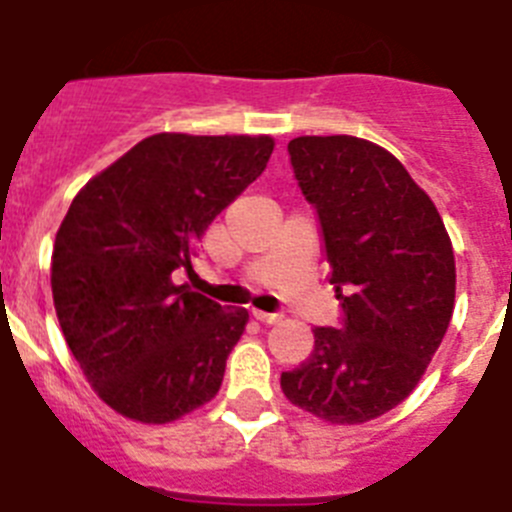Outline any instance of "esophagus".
I'll use <instances>...</instances> for the list:
<instances>
[{"label": "esophagus", "instance_id": "34e87169", "mask_svg": "<svg viewBox=\"0 0 512 512\" xmlns=\"http://www.w3.org/2000/svg\"><path fill=\"white\" fill-rule=\"evenodd\" d=\"M253 318L261 320L266 325H277L282 323V312H261V310H253Z\"/></svg>", "mask_w": 512, "mask_h": 512}]
</instances>
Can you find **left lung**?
I'll return each mask as SVG.
<instances>
[{"label":"left lung","instance_id":"obj_1","mask_svg":"<svg viewBox=\"0 0 512 512\" xmlns=\"http://www.w3.org/2000/svg\"><path fill=\"white\" fill-rule=\"evenodd\" d=\"M297 187L315 207L341 325L315 328L312 354L282 372L287 400L330 423L400 405L441 346L456 295L449 233L392 153L354 135L289 140Z\"/></svg>","mask_w":512,"mask_h":512}]
</instances>
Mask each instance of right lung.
I'll use <instances>...</instances> for the list:
<instances>
[{
  "label": "right lung",
  "instance_id": "obj_1",
  "mask_svg": "<svg viewBox=\"0 0 512 512\" xmlns=\"http://www.w3.org/2000/svg\"><path fill=\"white\" fill-rule=\"evenodd\" d=\"M269 135L158 133L81 189L53 246L58 323L112 410L169 423L210 402L246 328L243 307L176 287L207 225L261 176Z\"/></svg>",
  "mask_w": 512,
  "mask_h": 512
}]
</instances>
